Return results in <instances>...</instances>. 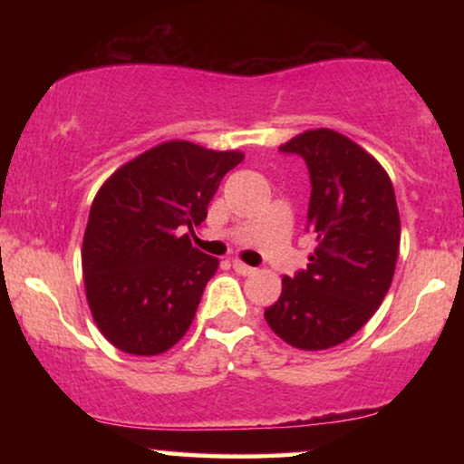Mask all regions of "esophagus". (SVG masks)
<instances>
[{
    "instance_id": "34e87169",
    "label": "esophagus",
    "mask_w": 464,
    "mask_h": 464,
    "mask_svg": "<svg viewBox=\"0 0 464 464\" xmlns=\"http://www.w3.org/2000/svg\"><path fill=\"white\" fill-rule=\"evenodd\" d=\"M233 270H236L237 275H244V276H246V275H253V273H255L253 266H246L244 262H237V259H236V262H233Z\"/></svg>"
}]
</instances>
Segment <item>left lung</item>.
<instances>
[{"label":"left lung","instance_id":"left-lung-1","mask_svg":"<svg viewBox=\"0 0 464 464\" xmlns=\"http://www.w3.org/2000/svg\"><path fill=\"white\" fill-rule=\"evenodd\" d=\"M310 172V264L284 276L281 296L264 312L270 329L305 351L335 347L375 314L399 255V211L391 179L358 143L329 129L307 130L279 148Z\"/></svg>","mask_w":464,"mask_h":464}]
</instances>
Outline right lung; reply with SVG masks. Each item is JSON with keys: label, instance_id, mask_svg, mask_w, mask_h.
Here are the masks:
<instances>
[{"label": "right lung", "instance_id": "right-lung-1", "mask_svg": "<svg viewBox=\"0 0 464 464\" xmlns=\"http://www.w3.org/2000/svg\"><path fill=\"white\" fill-rule=\"evenodd\" d=\"M242 152L165 141L100 188L82 242V273L93 321L113 347L159 355L194 321L218 259L191 246L220 180Z\"/></svg>", "mask_w": 464, "mask_h": 464}]
</instances>
